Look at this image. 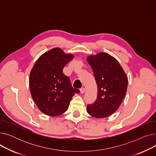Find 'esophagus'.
Returning a JSON list of instances; mask_svg holds the SVG:
<instances>
[{
  "label": "esophagus",
  "mask_w": 156,
  "mask_h": 156,
  "mask_svg": "<svg viewBox=\"0 0 156 156\" xmlns=\"http://www.w3.org/2000/svg\"><path fill=\"white\" fill-rule=\"evenodd\" d=\"M85 88H82L80 89V92H81V94L85 93Z\"/></svg>",
  "instance_id": "1"
}]
</instances>
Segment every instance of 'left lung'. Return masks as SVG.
<instances>
[{"label":"left lung","mask_w":156,"mask_h":156,"mask_svg":"<svg viewBox=\"0 0 156 156\" xmlns=\"http://www.w3.org/2000/svg\"><path fill=\"white\" fill-rule=\"evenodd\" d=\"M97 83V98L87 105V112L96 118L111 115L119 107L126 95L128 78L118 61L104 52L88 57Z\"/></svg>","instance_id":"obj_1"}]
</instances>
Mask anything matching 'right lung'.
<instances>
[{
	"label": "right lung",
	"mask_w": 156,
	"mask_h": 156,
	"mask_svg": "<svg viewBox=\"0 0 156 156\" xmlns=\"http://www.w3.org/2000/svg\"><path fill=\"white\" fill-rule=\"evenodd\" d=\"M59 48H54L41 55L30 75L31 97L38 109L46 115L56 116L67 111L73 96L79 94L70 79L63 73L66 64L73 59Z\"/></svg>",
	"instance_id": "1"
}]
</instances>
